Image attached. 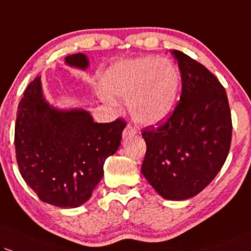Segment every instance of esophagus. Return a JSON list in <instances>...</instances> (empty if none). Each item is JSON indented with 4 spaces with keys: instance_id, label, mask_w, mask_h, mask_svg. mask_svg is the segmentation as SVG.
<instances>
[{
    "instance_id": "obj_1",
    "label": "esophagus",
    "mask_w": 251,
    "mask_h": 251,
    "mask_svg": "<svg viewBox=\"0 0 251 251\" xmlns=\"http://www.w3.org/2000/svg\"><path fill=\"white\" fill-rule=\"evenodd\" d=\"M135 134H136V129L131 125H128L125 128V130H123L122 136H123V138H128V137H130V136H134Z\"/></svg>"
}]
</instances>
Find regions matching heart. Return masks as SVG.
<instances>
[{
    "instance_id": "b5f03b06",
    "label": "heart",
    "mask_w": 251,
    "mask_h": 251,
    "mask_svg": "<svg viewBox=\"0 0 251 251\" xmlns=\"http://www.w3.org/2000/svg\"><path fill=\"white\" fill-rule=\"evenodd\" d=\"M110 97L128 101L131 115L144 125H157L168 119L177 102L180 73L176 65L158 57H142L117 63L102 78Z\"/></svg>"
}]
</instances>
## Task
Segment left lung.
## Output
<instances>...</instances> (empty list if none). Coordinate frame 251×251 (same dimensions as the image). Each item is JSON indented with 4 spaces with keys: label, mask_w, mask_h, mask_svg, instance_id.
Returning <instances> with one entry per match:
<instances>
[{
    "label": "left lung",
    "mask_w": 251,
    "mask_h": 251,
    "mask_svg": "<svg viewBox=\"0 0 251 251\" xmlns=\"http://www.w3.org/2000/svg\"><path fill=\"white\" fill-rule=\"evenodd\" d=\"M181 73V95L175 110L142 136L147 152L142 173L159 196L185 200L216 177L231 142V115L224 86L203 65L171 51Z\"/></svg>",
    "instance_id": "obj_1"
}]
</instances>
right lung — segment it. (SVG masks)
<instances>
[{
    "label": "right lung",
    "instance_id": "add662e5",
    "mask_svg": "<svg viewBox=\"0 0 251 251\" xmlns=\"http://www.w3.org/2000/svg\"><path fill=\"white\" fill-rule=\"evenodd\" d=\"M70 66L87 69L85 54L67 55ZM125 120L97 123L83 109H55L33 79L18 104L15 149L24 180L43 202L74 208L85 203L103 177L107 157L119 149Z\"/></svg>",
    "mask_w": 251,
    "mask_h": 251
}]
</instances>
